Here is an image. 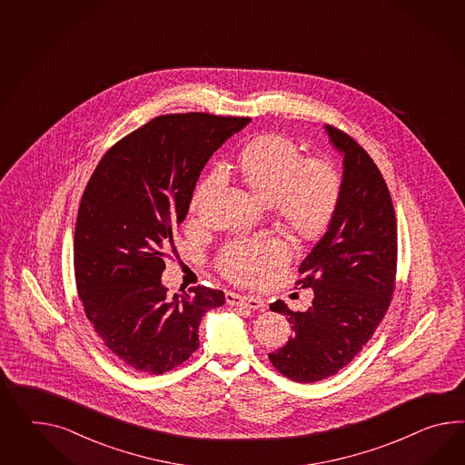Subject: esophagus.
Listing matches in <instances>:
<instances>
[{
    "label": "esophagus",
    "instance_id": "obj_1",
    "mask_svg": "<svg viewBox=\"0 0 465 465\" xmlns=\"http://www.w3.org/2000/svg\"><path fill=\"white\" fill-rule=\"evenodd\" d=\"M227 299V304L230 306H243L249 307V309H263V301L259 297H252V295H240L235 292H227L225 295Z\"/></svg>",
    "mask_w": 465,
    "mask_h": 465
}]
</instances>
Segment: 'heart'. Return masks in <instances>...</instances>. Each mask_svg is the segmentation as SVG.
<instances>
[{"instance_id":"heart-1","label":"heart","mask_w":465,"mask_h":465,"mask_svg":"<svg viewBox=\"0 0 465 465\" xmlns=\"http://www.w3.org/2000/svg\"><path fill=\"white\" fill-rule=\"evenodd\" d=\"M237 164L250 190L263 203L272 204L283 227L302 240H314L326 232L341 198L340 174L329 163L307 158L287 137L267 134L252 141L240 153ZM222 176L223 171L216 168L204 178L193 196V212H198L204 194ZM287 257L282 240L245 238L220 250L218 267L233 282L257 283Z\"/></svg>"}]
</instances>
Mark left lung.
<instances>
[{"label": "left lung", "mask_w": 465, "mask_h": 465, "mask_svg": "<svg viewBox=\"0 0 465 465\" xmlns=\"http://www.w3.org/2000/svg\"><path fill=\"white\" fill-rule=\"evenodd\" d=\"M326 131L344 156V174L328 232L299 267L295 283L311 287L314 301L306 312L271 304L294 334L269 360L299 383L321 381L352 361L383 321L397 282V216L383 174L350 134L334 125Z\"/></svg>", "instance_id": "1"}]
</instances>
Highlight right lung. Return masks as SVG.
<instances>
[{
	"mask_svg": "<svg viewBox=\"0 0 465 465\" xmlns=\"http://www.w3.org/2000/svg\"><path fill=\"white\" fill-rule=\"evenodd\" d=\"M250 117L164 114L109 149L80 200L74 271L80 301L107 350L143 373H168L198 350L204 312L223 291L168 295L164 250L190 210L200 173Z\"/></svg>",
	"mask_w": 465,
	"mask_h": 465,
	"instance_id": "add662e5",
	"label": "right lung"
}]
</instances>
